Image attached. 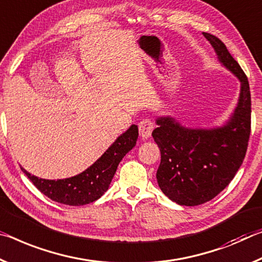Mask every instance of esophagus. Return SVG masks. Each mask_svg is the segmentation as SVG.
Returning <instances> with one entry per match:
<instances>
[{
	"label": "esophagus",
	"instance_id": "1",
	"mask_svg": "<svg viewBox=\"0 0 262 262\" xmlns=\"http://www.w3.org/2000/svg\"><path fill=\"white\" fill-rule=\"evenodd\" d=\"M139 127V135L143 139H147L151 137L152 131L154 128V123L148 118H144L143 121H140L138 124Z\"/></svg>",
	"mask_w": 262,
	"mask_h": 262
}]
</instances>
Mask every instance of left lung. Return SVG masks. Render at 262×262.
Here are the masks:
<instances>
[{
  "instance_id": "1",
  "label": "left lung",
  "mask_w": 262,
  "mask_h": 262,
  "mask_svg": "<svg viewBox=\"0 0 262 262\" xmlns=\"http://www.w3.org/2000/svg\"><path fill=\"white\" fill-rule=\"evenodd\" d=\"M218 60L240 81V95L230 121L221 127L187 128L159 117L152 136L161 153L157 180L162 192L180 205L203 204L232 181L242 166L251 134V92L247 76L216 36L203 32Z\"/></svg>"
}]
</instances>
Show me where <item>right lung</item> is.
<instances>
[{
  "label": "right lung",
  "mask_w": 262,
  "mask_h": 262,
  "mask_svg": "<svg viewBox=\"0 0 262 262\" xmlns=\"http://www.w3.org/2000/svg\"><path fill=\"white\" fill-rule=\"evenodd\" d=\"M137 139L138 126L131 125L89 168L68 179H39L30 174L23 167L20 168L37 189L54 202L66 205L89 204L108 190L118 164L135 147Z\"/></svg>",
  "instance_id": "add662e5"
}]
</instances>
